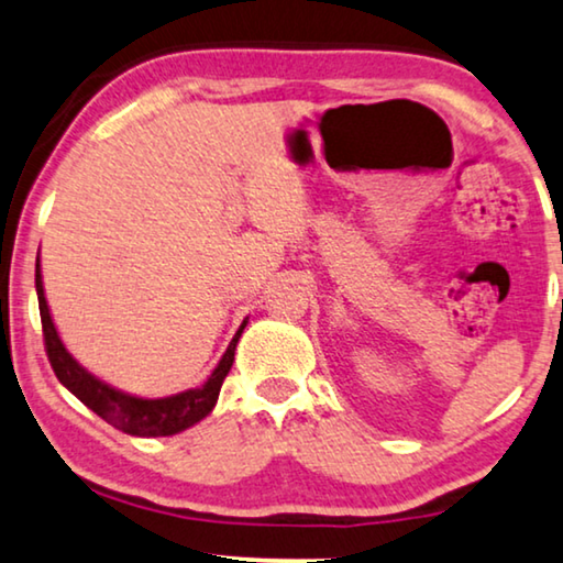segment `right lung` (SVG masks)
Returning a JSON list of instances; mask_svg holds the SVG:
<instances>
[{
	"label": "right lung",
	"instance_id": "add662e5",
	"mask_svg": "<svg viewBox=\"0 0 563 563\" xmlns=\"http://www.w3.org/2000/svg\"><path fill=\"white\" fill-rule=\"evenodd\" d=\"M35 287H37V301H40V320H43V340H45V353L51 361L55 376L63 383L70 394H76L93 413H99L111 427L132 437H169L177 434L200 419H206L218 401L221 386L233 365L235 355V342H239L246 322L241 324V330L235 332V338L228 345L225 355L218 363V368L210 373L206 386L190 388L185 394L167 396V398H136L121 390L106 386L99 378H93L91 373L73 361L68 350L55 332V324L51 320V309H47L45 291H43V276H40V262L35 264Z\"/></svg>",
	"mask_w": 563,
	"mask_h": 563
}]
</instances>
